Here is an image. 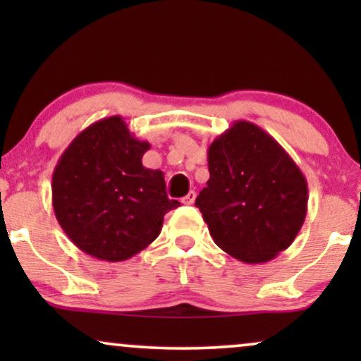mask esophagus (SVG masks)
Returning <instances> with one entry per match:
<instances>
[{
  "mask_svg": "<svg viewBox=\"0 0 361 361\" xmlns=\"http://www.w3.org/2000/svg\"><path fill=\"white\" fill-rule=\"evenodd\" d=\"M195 195H197L195 192L190 190L189 194H187L180 202H182V204H184V205H192V204H194V202H195Z\"/></svg>",
  "mask_w": 361,
  "mask_h": 361,
  "instance_id": "1",
  "label": "esophagus"
}]
</instances>
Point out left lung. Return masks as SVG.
Masks as SVG:
<instances>
[{
    "label": "left lung",
    "instance_id": "1",
    "mask_svg": "<svg viewBox=\"0 0 361 361\" xmlns=\"http://www.w3.org/2000/svg\"><path fill=\"white\" fill-rule=\"evenodd\" d=\"M210 177L195 199L212 238L248 264L289 248L307 214V180L284 147L238 120L207 151Z\"/></svg>",
    "mask_w": 361,
    "mask_h": 361
}]
</instances>
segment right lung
I'll list each match as a JSON object with an SVG mask.
<instances>
[{
  "mask_svg": "<svg viewBox=\"0 0 361 361\" xmlns=\"http://www.w3.org/2000/svg\"><path fill=\"white\" fill-rule=\"evenodd\" d=\"M149 142L135 137L121 116L78 133L52 174V207L73 245L97 259H130L161 233L169 200L162 171L142 166Z\"/></svg>",
  "mask_w": 361,
  "mask_h": 361,
  "instance_id": "add662e5",
  "label": "right lung"
}]
</instances>
